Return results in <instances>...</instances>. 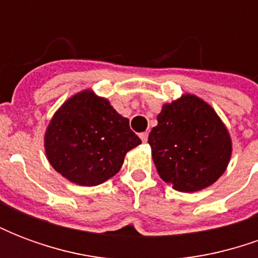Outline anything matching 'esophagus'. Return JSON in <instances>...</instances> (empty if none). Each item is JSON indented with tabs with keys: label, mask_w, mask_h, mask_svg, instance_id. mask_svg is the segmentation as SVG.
I'll return each mask as SVG.
<instances>
[{
	"label": "esophagus",
	"mask_w": 258,
	"mask_h": 258,
	"mask_svg": "<svg viewBox=\"0 0 258 258\" xmlns=\"http://www.w3.org/2000/svg\"><path fill=\"white\" fill-rule=\"evenodd\" d=\"M148 133H142V134H140V138L142 140V142H146L148 141Z\"/></svg>",
	"instance_id": "obj_1"
}]
</instances>
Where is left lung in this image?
I'll return each mask as SVG.
<instances>
[{
	"label": "left lung",
	"instance_id": "1",
	"mask_svg": "<svg viewBox=\"0 0 258 258\" xmlns=\"http://www.w3.org/2000/svg\"><path fill=\"white\" fill-rule=\"evenodd\" d=\"M160 178L179 192H198L225 173L232 141L216 110L192 94L164 103L148 138Z\"/></svg>",
	"mask_w": 258,
	"mask_h": 258
}]
</instances>
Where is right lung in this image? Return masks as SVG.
Listing matches in <instances>:
<instances>
[{
	"instance_id": "add662e5",
	"label": "right lung",
	"mask_w": 258,
	"mask_h": 258,
	"mask_svg": "<svg viewBox=\"0 0 258 258\" xmlns=\"http://www.w3.org/2000/svg\"><path fill=\"white\" fill-rule=\"evenodd\" d=\"M141 144L127 117L92 90L74 94L55 112L44 135L49 164L81 186H95L120 171L127 152Z\"/></svg>"
}]
</instances>
